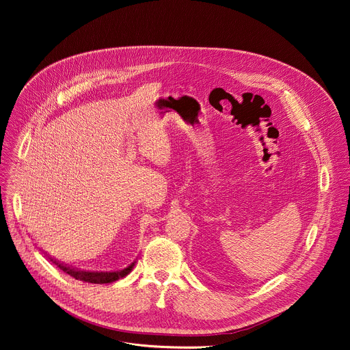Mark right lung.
Instances as JSON below:
<instances>
[{
	"label": "right lung",
	"mask_w": 350,
	"mask_h": 350,
	"mask_svg": "<svg viewBox=\"0 0 350 350\" xmlns=\"http://www.w3.org/2000/svg\"><path fill=\"white\" fill-rule=\"evenodd\" d=\"M51 262L54 265H57L62 271L72 275L73 278L84 281V282H91V284H109V282H113L119 278H123L133 270L134 263H135V262H133L127 267L120 269V270H115V271H84V270H76L73 267L62 265L55 259H51Z\"/></svg>",
	"instance_id": "1"
}]
</instances>
